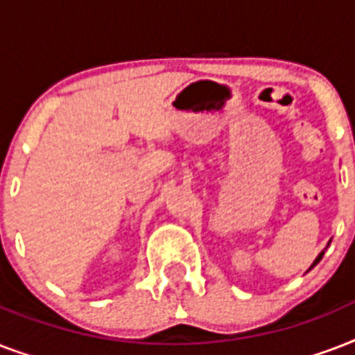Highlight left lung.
Returning <instances> with one entry per match:
<instances>
[{"label": "left lung", "instance_id": "1", "mask_svg": "<svg viewBox=\"0 0 355 355\" xmlns=\"http://www.w3.org/2000/svg\"><path fill=\"white\" fill-rule=\"evenodd\" d=\"M322 256H324V250H322V252H320V254H319V256H317V258H315V261H313V265H311V267H309V269H313V267H315V265H317V263H319V261H320V259H322Z\"/></svg>", "mask_w": 355, "mask_h": 355}]
</instances>
